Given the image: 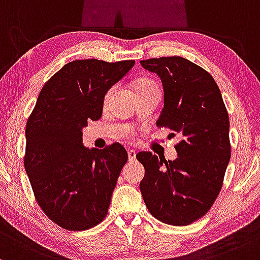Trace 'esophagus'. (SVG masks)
I'll return each mask as SVG.
<instances>
[{
	"instance_id": "1",
	"label": "esophagus",
	"mask_w": 260,
	"mask_h": 260,
	"mask_svg": "<svg viewBox=\"0 0 260 260\" xmlns=\"http://www.w3.org/2000/svg\"><path fill=\"white\" fill-rule=\"evenodd\" d=\"M127 158H129L130 162L135 161L136 159V152L134 150H129L127 151Z\"/></svg>"
}]
</instances>
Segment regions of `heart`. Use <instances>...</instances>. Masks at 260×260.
I'll list each match as a JSON object with an SVG mask.
<instances>
[{"label":"heart","mask_w":260,"mask_h":260,"mask_svg":"<svg viewBox=\"0 0 260 260\" xmlns=\"http://www.w3.org/2000/svg\"><path fill=\"white\" fill-rule=\"evenodd\" d=\"M159 89V86L154 82L153 80H151V78H141V80L138 81V91H142V89ZM110 93H112V89H109L106 93V95H104V99H103V103L107 104L108 101H109V97H110Z\"/></svg>","instance_id":"b5f03b06"}]
</instances>
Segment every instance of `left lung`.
<instances>
[{"label":"left lung","instance_id":"8db88e82","mask_svg":"<svg viewBox=\"0 0 260 260\" xmlns=\"http://www.w3.org/2000/svg\"><path fill=\"white\" fill-rule=\"evenodd\" d=\"M161 78L165 106L157 126L178 136V158L151 152L136 158L145 167L140 190L153 217L174 226L199 220L222 188L231 158L230 119L220 88L203 67L180 56L140 61Z\"/></svg>","mask_w":260,"mask_h":260}]
</instances>
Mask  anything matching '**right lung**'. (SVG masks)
<instances>
[{"instance_id": "right-lung-1", "label": "right lung", "mask_w": 260, "mask_h": 260, "mask_svg": "<svg viewBox=\"0 0 260 260\" xmlns=\"http://www.w3.org/2000/svg\"><path fill=\"white\" fill-rule=\"evenodd\" d=\"M135 65L75 60L43 86L25 126L24 167L34 197L52 222L84 231L104 220L127 161L120 144L82 145V129L101 119L108 89Z\"/></svg>"}]
</instances>
